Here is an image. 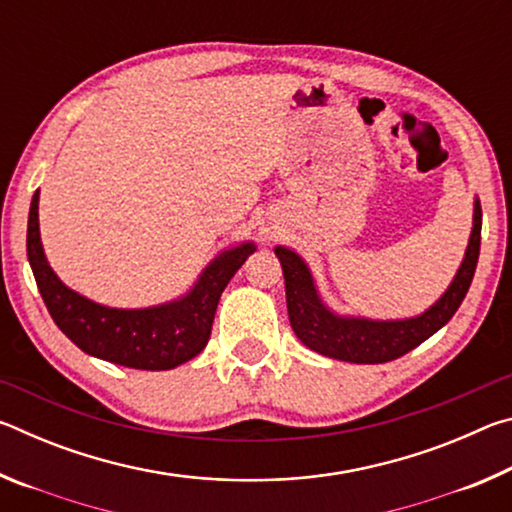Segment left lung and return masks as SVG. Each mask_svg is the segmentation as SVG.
Masks as SVG:
<instances>
[{
  "instance_id": "obj_1",
  "label": "left lung",
  "mask_w": 512,
  "mask_h": 512,
  "mask_svg": "<svg viewBox=\"0 0 512 512\" xmlns=\"http://www.w3.org/2000/svg\"><path fill=\"white\" fill-rule=\"evenodd\" d=\"M481 250V203H474V225L465 259L445 296L422 316L406 320H366L341 318L320 302L307 264L289 248L277 246L282 262L287 309L293 332L309 350L325 357L352 363H386L418 348L436 334L461 307L479 262Z\"/></svg>"
}]
</instances>
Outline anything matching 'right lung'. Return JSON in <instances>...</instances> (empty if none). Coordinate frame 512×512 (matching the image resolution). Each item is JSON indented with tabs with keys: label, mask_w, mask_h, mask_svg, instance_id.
<instances>
[{
	"label": "right lung",
	"mask_w": 512,
	"mask_h": 512,
	"mask_svg": "<svg viewBox=\"0 0 512 512\" xmlns=\"http://www.w3.org/2000/svg\"><path fill=\"white\" fill-rule=\"evenodd\" d=\"M38 194H33L27 255L40 296L54 323L83 352L135 370H171L194 359L210 341L216 305L253 244L225 250L198 277L185 298L151 309H110L79 296L58 280L40 244Z\"/></svg>",
	"instance_id": "obj_1"
}]
</instances>
